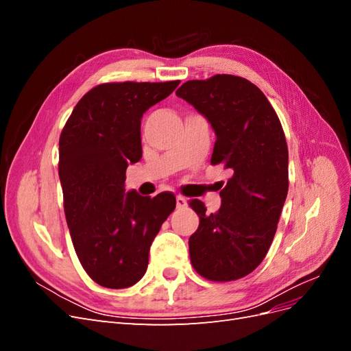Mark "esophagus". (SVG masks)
<instances>
[{"mask_svg": "<svg viewBox=\"0 0 351 351\" xmlns=\"http://www.w3.org/2000/svg\"><path fill=\"white\" fill-rule=\"evenodd\" d=\"M176 202H177V208H183L187 205V199L183 196H177Z\"/></svg>", "mask_w": 351, "mask_h": 351, "instance_id": "1", "label": "esophagus"}]
</instances>
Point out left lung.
Instances as JSON below:
<instances>
[{
	"mask_svg": "<svg viewBox=\"0 0 351 351\" xmlns=\"http://www.w3.org/2000/svg\"><path fill=\"white\" fill-rule=\"evenodd\" d=\"M176 95L210 123L217 136L210 164L231 173L215 214H206L204 202L190 200L199 215L189 239L190 261L206 280L243 278L267 256L289 192L280 119L256 84L231 74L189 80Z\"/></svg>",
	"mask_w": 351,
	"mask_h": 351,
	"instance_id": "obj_1",
	"label": "left lung"
}]
</instances>
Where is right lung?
I'll list each match as a JSON object with an SVG mask.
<instances>
[{
  "label": "right lung",
  "mask_w": 351,
  "mask_h": 351,
  "mask_svg": "<svg viewBox=\"0 0 351 351\" xmlns=\"http://www.w3.org/2000/svg\"><path fill=\"white\" fill-rule=\"evenodd\" d=\"M180 80L102 83L74 107L60 136L58 174L74 250L89 277L127 289L147 268L151 244L176 208L174 195L125 193V169L141 161V120Z\"/></svg>",
  "instance_id": "1"
}]
</instances>
